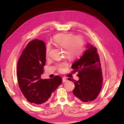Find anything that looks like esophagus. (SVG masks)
Masks as SVG:
<instances>
[{"instance_id": "1", "label": "esophagus", "mask_w": 124, "mask_h": 124, "mask_svg": "<svg viewBox=\"0 0 124 124\" xmlns=\"http://www.w3.org/2000/svg\"><path fill=\"white\" fill-rule=\"evenodd\" d=\"M67 81H68V80H67L66 78H62V82H63V83L66 82Z\"/></svg>"}]
</instances>
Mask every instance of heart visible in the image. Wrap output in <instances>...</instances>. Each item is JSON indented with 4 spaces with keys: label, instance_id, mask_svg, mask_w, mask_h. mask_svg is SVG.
I'll return each instance as SVG.
<instances>
[{
    "label": "heart",
    "instance_id": "heart-1",
    "mask_svg": "<svg viewBox=\"0 0 124 124\" xmlns=\"http://www.w3.org/2000/svg\"><path fill=\"white\" fill-rule=\"evenodd\" d=\"M53 41L57 46L64 48V53L66 56L70 60H74L78 57L83 51L84 47V39L82 36H77L72 33H60L54 35ZM50 46L48 45L46 49V54L48 55ZM67 65L66 62L58 64V70L61 71L62 68Z\"/></svg>",
    "mask_w": 124,
    "mask_h": 124
}]
</instances>
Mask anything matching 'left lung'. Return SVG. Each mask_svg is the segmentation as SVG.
I'll list each match as a JSON object with an SVG mask.
<instances>
[{
    "label": "left lung",
    "mask_w": 124,
    "mask_h": 124,
    "mask_svg": "<svg viewBox=\"0 0 124 124\" xmlns=\"http://www.w3.org/2000/svg\"><path fill=\"white\" fill-rule=\"evenodd\" d=\"M87 49L79 59L71 65L74 72H78V81L68 78L73 82V93L78 101L90 102L95 100L101 89L103 78L100 57L97 48L88 45Z\"/></svg>",
    "instance_id": "left-lung-1"
}]
</instances>
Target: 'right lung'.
Returning a JSON list of instances; mask_svg holds the SVG:
<instances>
[{"mask_svg":"<svg viewBox=\"0 0 124 124\" xmlns=\"http://www.w3.org/2000/svg\"><path fill=\"white\" fill-rule=\"evenodd\" d=\"M45 42L34 39L23 50L17 63V78L19 88L26 100L36 105L44 103L62 83L59 76L41 78L46 61Z\"/></svg>","mask_w":124,"mask_h":124,"instance_id":"obj_1","label":"right lung"}]
</instances>
